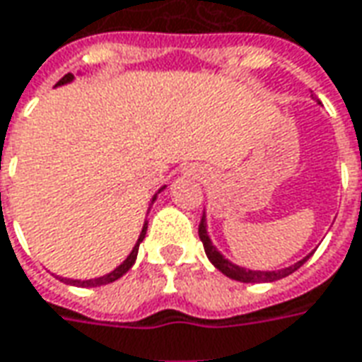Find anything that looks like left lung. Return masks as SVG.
<instances>
[{"mask_svg":"<svg viewBox=\"0 0 362 362\" xmlns=\"http://www.w3.org/2000/svg\"><path fill=\"white\" fill-rule=\"evenodd\" d=\"M198 233H200V240L204 243V252L208 255V259L212 262L216 269H220L223 275H228L230 279H235V281H242V284H269V281H277V279H284L287 275H291L293 272H297L301 265L309 259V255L303 257L301 262L289 265L285 269H277V272H252V269H245V267H240V265L232 264L230 259H226L222 253L216 250V245L210 242L208 238V232H206V216H202L200 228H198Z\"/></svg>","mask_w":362,"mask_h":362,"instance_id":"obj_1","label":"left lung"}]
</instances>
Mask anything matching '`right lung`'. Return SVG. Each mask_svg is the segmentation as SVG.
<instances>
[{"label": "right lung", "mask_w": 362, "mask_h": 362, "mask_svg": "<svg viewBox=\"0 0 362 362\" xmlns=\"http://www.w3.org/2000/svg\"><path fill=\"white\" fill-rule=\"evenodd\" d=\"M71 81H73V75H71V73H67L65 77L59 81L57 85H65V83H71ZM162 190H164V188H160L158 192H162ZM154 200H156V196L152 198V202ZM146 228H148V222H144V226H142V232H140V235H139V242H136V245L132 247V252L129 253V257H127V259H124V262H122V264H120L117 269H112L110 274L103 275V277H97V279H85V281H83V279H67V277H59V279H61V281H65V284H69V285H77V287H98V285H107V284H112V281H117V279L127 274L130 267H132V264L136 262V255H139V245H140V242L144 240V235H146Z\"/></svg>", "instance_id": "1"}]
</instances>
